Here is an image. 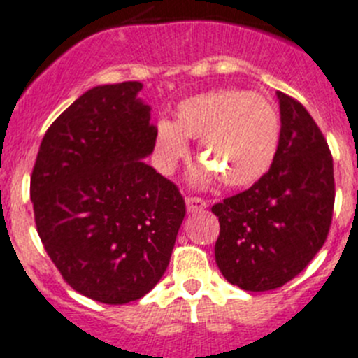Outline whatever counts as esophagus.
Listing matches in <instances>:
<instances>
[{
  "label": "esophagus",
  "mask_w": 358,
  "mask_h": 358,
  "mask_svg": "<svg viewBox=\"0 0 358 358\" xmlns=\"http://www.w3.org/2000/svg\"><path fill=\"white\" fill-rule=\"evenodd\" d=\"M185 205H187V212H189V214H196V212H201L207 208V201H205V199L192 198V196L185 198Z\"/></svg>",
  "instance_id": "esophagus-1"
}]
</instances>
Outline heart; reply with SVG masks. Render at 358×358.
<instances>
[{
  "label": "heart",
  "mask_w": 358,
  "mask_h": 358,
  "mask_svg": "<svg viewBox=\"0 0 358 358\" xmlns=\"http://www.w3.org/2000/svg\"><path fill=\"white\" fill-rule=\"evenodd\" d=\"M199 141L194 173L198 185L214 180L234 189L253 185L271 167L280 144V115L264 96L241 89H214L182 99L175 123L159 121L153 139V159L160 171L169 173L189 153V141Z\"/></svg>",
  "instance_id": "obj_1"
}]
</instances>
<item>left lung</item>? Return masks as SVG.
Here are the masks:
<instances>
[{"label": "left lung", "instance_id": "8db88e82", "mask_svg": "<svg viewBox=\"0 0 358 358\" xmlns=\"http://www.w3.org/2000/svg\"><path fill=\"white\" fill-rule=\"evenodd\" d=\"M280 144L269 171L248 191L212 207L219 217L215 264L244 291L282 287L327 239L336 199L334 160L305 107L276 92Z\"/></svg>", "mask_w": 358, "mask_h": 358}]
</instances>
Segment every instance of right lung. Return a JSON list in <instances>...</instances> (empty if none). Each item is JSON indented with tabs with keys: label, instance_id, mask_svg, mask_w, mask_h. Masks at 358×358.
<instances>
[{
	"label": "right lung",
	"instance_id": "1",
	"mask_svg": "<svg viewBox=\"0 0 358 358\" xmlns=\"http://www.w3.org/2000/svg\"><path fill=\"white\" fill-rule=\"evenodd\" d=\"M141 82L98 85L44 135L30 182L44 250L71 287L99 303L143 298L171 259L185 203L148 166L155 124Z\"/></svg>",
	"mask_w": 358,
	"mask_h": 358
}]
</instances>
